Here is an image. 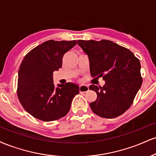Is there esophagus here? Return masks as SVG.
Returning a JSON list of instances; mask_svg holds the SVG:
<instances>
[{
	"label": "esophagus",
	"instance_id": "esophagus-1",
	"mask_svg": "<svg viewBox=\"0 0 156 156\" xmlns=\"http://www.w3.org/2000/svg\"><path fill=\"white\" fill-rule=\"evenodd\" d=\"M80 92H87L89 91V87L87 85H80L79 87Z\"/></svg>",
	"mask_w": 156,
	"mask_h": 156
}]
</instances>
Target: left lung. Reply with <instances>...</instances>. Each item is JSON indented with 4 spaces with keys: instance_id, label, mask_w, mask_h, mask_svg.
<instances>
[{
    "instance_id": "8db88e82",
    "label": "left lung",
    "mask_w": 156,
    "mask_h": 156,
    "mask_svg": "<svg viewBox=\"0 0 156 156\" xmlns=\"http://www.w3.org/2000/svg\"><path fill=\"white\" fill-rule=\"evenodd\" d=\"M78 44L89 57L93 78L103 77V87L91 85L97 93L91 109L103 118H114L130 108L142 83L141 64L131 51L114 42L78 40Z\"/></svg>"
}]
</instances>
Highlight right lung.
I'll use <instances>...</instances> for the list:
<instances>
[{
	"mask_svg": "<svg viewBox=\"0 0 156 156\" xmlns=\"http://www.w3.org/2000/svg\"><path fill=\"white\" fill-rule=\"evenodd\" d=\"M77 44L76 40H48L28 52L18 72L17 97L27 112L44 122L64 117L70 109L79 87L73 83L58 84L53 73L62 67L64 55Z\"/></svg>",
	"mask_w": 156,
	"mask_h": 156,
	"instance_id": "add662e5",
	"label": "right lung"
}]
</instances>
